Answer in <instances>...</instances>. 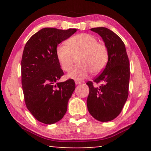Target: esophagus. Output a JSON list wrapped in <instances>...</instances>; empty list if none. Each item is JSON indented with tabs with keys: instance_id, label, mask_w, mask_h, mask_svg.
I'll return each instance as SVG.
<instances>
[{
	"instance_id": "obj_1",
	"label": "esophagus",
	"mask_w": 151,
	"mask_h": 151,
	"mask_svg": "<svg viewBox=\"0 0 151 151\" xmlns=\"http://www.w3.org/2000/svg\"><path fill=\"white\" fill-rule=\"evenodd\" d=\"M81 81H75V84H76V85H80V84H81Z\"/></svg>"
}]
</instances>
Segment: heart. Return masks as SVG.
I'll use <instances>...</instances> for the list:
<instances>
[{"mask_svg":"<svg viewBox=\"0 0 151 151\" xmlns=\"http://www.w3.org/2000/svg\"><path fill=\"white\" fill-rule=\"evenodd\" d=\"M56 54L62 69L70 72L78 57V65L68 77L82 80L91 72L97 75L103 70L108 62L109 51L106 45L98 42L95 37L81 33L70 37L65 45L57 47Z\"/></svg>","mask_w":151,"mask_h":151,"instance_id":"obj_1","label":"heart"}]
</instances>
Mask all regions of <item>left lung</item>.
<instances>
[{
    "mask_svg": "<svg viewBox=\"0 0 151 151\" xmlns=\"http://www.w3.org/2000/svg\"><path fill=\"white\" fill-rule=\"evenodd\" d=\"M91 30L103 38L109 51V60L101 74L88 81L87 108L97 121L108 122L121 113L129 96L130 63L126 48L121 38L104 27ZM101 83L99 87L94 84Z\"/></svg>",
    "mask_w": 151,
    "mask_h": 151,
    "instance_id": "8db88e82",
    "label": "left lung"
}]
</instances>
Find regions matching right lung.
Instances as JSON below:
<instances>
[{"instance_id":"obj_1","label":"right lung","mask_w":151,"mask_h":151,"mask_svg":"<svg viewBox=\"0 0 151 151\" xmlns=\"http://www.w3.org/2000/svg\"><path fill=\"white\" fill-rule=\"evenodd\" d=\"M44 28L25 45L21 60V83L27 108L40 122L51 124L60 121L67 110L75 89L73 79L58 83L64 75L56 50L58 44L76 32Z\"/></svg>"}]
</instances>
